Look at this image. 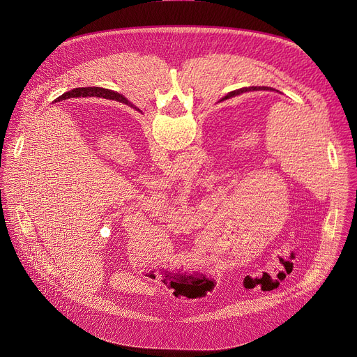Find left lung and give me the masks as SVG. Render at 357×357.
<instances>
[{
    "mask_svg": "<svg viewBox=\"0 0 357 357\" xmlns=\"http://www.w3.org/2000/svg\"><path fill=\"white\" fill-rule=\"evenodd\" d=\"M254 90H273L271 87H259V86H251V87H244V89H240V90H236V91H231L229 96H236V94H240V93H244V91H254ZM278 91V90H277ZM226 96V97H229Z\"/></svg>",
    "mask_w": 357,
    "mask_h": 357,
    "instance_id": "left-lung-1",
    "label": "left lung"
}]
</instances>
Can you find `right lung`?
<instances>
[{"label": "right lung", "instance_id": "1", "mask_svg": "<svg viewBox=\"0 0 357 357\" xmlns=\"http://www.w3.org/2000/svg\"><path fill=\"white\" fill-rule=\"evenodd\" d=\"M79 96H82V97H86V96H96V97H105V98H113V100H119V101H123V103H127V100L123 97V96H120V94H117V93H114V91H112V90H107V89H101V87H83V89H75V90H70V91H68V93H65V94H62L59 98L62 100V98H68V97H79Z\"/></svg>", "mask_w": 357, "mask_h": 357}]
</instances>
